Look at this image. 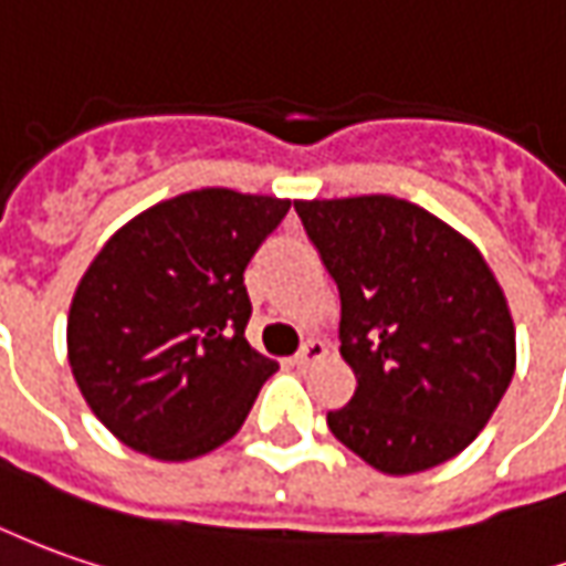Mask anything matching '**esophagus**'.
Instances as JSON below:
<instances>
[{"label":"esophagus","mask_w":566,"mask_h":566,"mask_svg":"<svg viewBox=\"0 0 566 566\" xmlns=\"http://www.w3.org/2000/svg\"><path fill=\"white\" fill-rule=\"evenodd\" d=\"M325 353H328V347H325L322 340H306V344L294 353V359H291V363L297 365V368H306V365H313L315 359H322Z\"/></svg>","instance_id":"34e87169"}]
</instances>
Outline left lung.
<instances>
[{"instance_id": "1", "label": "left lung", "mask_w": 566, "mask_h": 566, "mask_svg": "<svg viewBox=\"0 0 566 566\" xmlns=\"http://www.w3.org/2000/svg\"><path fill=\"white\" fill-rule=\"evenodd\" d=\"M340 294L356 394L328 428L384 474L455 459L514 375V322L486 260L428 210L387 195L294 203Z\"/></svg>"}]
</instances>
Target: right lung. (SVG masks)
Masks as SVG:
<instances>
[{
  "label": "right lung",
  "mask_w": 566,
  "mask_h": 566,
  "mask_svg": "<svg viewBox=\"0 0 566 566\" xmlns=\"http://www.w3.org/2000/svg\"><path fill=\"white\" fill-rule=\"evenodd\" d=\"M291 201L201 188L129 219L76 287L67 356L120 443L186 461L232 440L279 365L248 344L244 269Z\"/></svg>",
  "instance_id": "obj_1"
}]
</instances>
